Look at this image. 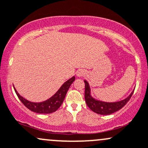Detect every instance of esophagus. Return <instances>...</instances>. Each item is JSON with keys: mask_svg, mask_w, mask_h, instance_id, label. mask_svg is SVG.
I'll return each instance as SVG.
<instances>
[{"mask_svg": "<svg viewBox=\"0 0 148 148\" xmlns=\"http://www.w3.org/2000/svg\"><path fill=\"white\" fill-rule=\"evenodd\" d=\"M84 74V72L83 70H79L77 72V75L78 76V77H82Z\"/></svg>", "mask_w": 148, "mask_h": 148, "instance_id": "34e87169", "label": "esophagus"}]
</instances>
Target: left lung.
I'll use <instances>...</instances> for the list:
<instances>
[{"label":"left lung","instance_id":"left-lung-1","mask_svg":"<svg viewBox=\"0 0 148 148\" xmlns=\"http://www.w3.org/2000/svg\"><path fill=\"white\" fill-rule=\"evenodd\" d=\"M85 83V92H84V98L85 102L91 110L95 113H97L99 114L102 115H108V114H112L115 112L118 111L120 109H122L125 104L127 103L128 101L132 97L134 91L126 98L122 101L116 102H105L102 101L97 100L94 99L91 96L90 93V87H89V83L84 80Z\"/></svg>","mask_w":148,"mask_h":148}]
</instances>
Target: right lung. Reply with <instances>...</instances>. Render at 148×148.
<instances>
[{
    "instance_id": "right-lung-1",
    "label": "right lung",
    "mask_w": 148,
    "mask_h": 148,
    "mask_svg": "<svg viewBox=\"0 0 148 148\" xmlns=\"http://www.w3.org/2000/svg\"><path fill=\"white\" fill-rule=\"evenodd\" d=\"M75 80V77H71L70 79L67 80L64 82L63 85L60 87V89L56 92V93L54 95L49 98L47 100L44 101L42 102H32L27 100L23 97L21 96L16 89L14 90L17 95L18 97L20 99L21 102L23 103L25 106L28 109L31 110L32 112L36 113H40V114H49L56 112L58 109L60 107L62 104L64 102L66 92L68 91L69 88L70 87L73 82Z\"/></svg>"
}]
</instances>
